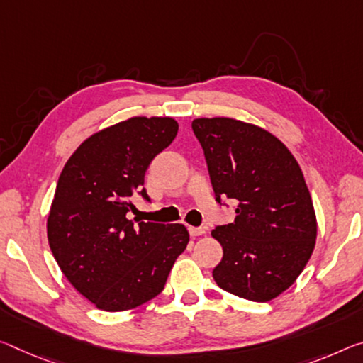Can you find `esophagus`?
<instances>
[{
	"instance_id": "esophagus-1",
	"label": "esophagus",
	"mask_w": 363,
	"mask_h": 363,
	"mask_svg": "<svg viewBox=\"0 0 363 363\" xmlns=\"http://www.w3.org/2000/svg\"><path fill=\"white\" fill-rule=\"evenodd\" d=\"M189 234H191L192 238H197V235H203L205 234V228H194V226H191V228H189Z\"/></svg>"
}]
</instances>
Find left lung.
<instances>
[{
	"mask_svg": "<svg viewBox=\"0 0 363 363\" xmlns=\"http://www.w3.org/2000/svg\"><path fill=\"white\" fill-rule=\"evenodd\" d=\"M208 166L215 200H233L235 220L211 235L223 247L216 284L254 302L286 291L306 268L316 218L302 169L274 135L231 118L192 121Z\"/></svg>",
	"mask_w": 363,
	"mask_h": 363,
	"instance_id": "obj_1",
	"label": "left lung"
}]
</instances>
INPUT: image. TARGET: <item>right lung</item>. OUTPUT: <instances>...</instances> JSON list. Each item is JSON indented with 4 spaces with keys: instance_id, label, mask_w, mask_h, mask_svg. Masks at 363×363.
Instances as JSON below:
<instances>
[{
    "instance_id": "right-lung-1",
    "label": "right lung",
    "mask_w": 363,
    "mask_h": 363,
    "mask_svg": "<svg viewBox=\"0 0 363 363\" xmlns=\"http://www.w3.org/2000/svg\"><path fill=\"white\" fill-rule=\"evenodd\" d=\"M172 118H130L89 137L62 169L51 203L50 249L76 289L106 312L158 296L186 250L182 224L130 220L152 160L174 140Z\"/></svg>"
}]
</instances>
